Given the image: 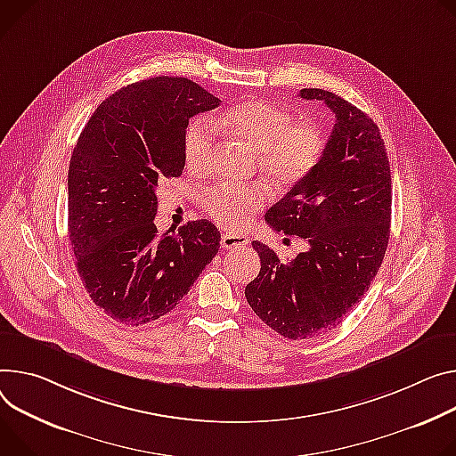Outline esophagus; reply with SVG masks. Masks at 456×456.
I'll return each instance as SVG.
<instances>
[{"label":"esophagus","instance_id":"1","mask_svg":"<svg viewBox=\"0 0 456 456\" xmlns=\"http://www.w3.org/2000/svg\"><path fill=\"white\" fill-rule=\"evenodd\" d=\"M220 243H222L224 249L232 251V249H241V247H245L247 243H249V238L241 236V234H231V232H227V234L222 236V241H220Z\"/></svg>","mask_w":456,"mask_h":456}]
</instances>
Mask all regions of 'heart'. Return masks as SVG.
<instances>
[{
    "label": "heart",
    "mask_w": 456,
    "mask_h": 456,
    "mask_svg": "<svg viewBox=\"0 0 456 456\" xmlns=\"http://www.w3.org/2000/svg\"><path fill=\"white\" fill-rule=\"evenodd\" d=\"M216 127L256 151L260 169L280 187H293L318 165L325 136L311 121L295 123L291 112L267 100H245L224 109L213 121L196 118L189 123L183 143L191 173H203L216 142ZM267 201L264 187L215 185L201 196L205 215L225 229H241L249 215Z\"/></svg>",
    "instance_id": "heart-1"
}]
</instances>
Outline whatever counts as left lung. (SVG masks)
<instances>
[{
    "mask_svg": "<svg viewBox=\"0 0 456 456\" xmlns=\"http://www.w3.org/2000/svg\"><path fill=\"white\" fill-rule=\"evenodd\" d=\"M304 100L335 112V129L316 167L265 213L274 231L297 234L309 251L280 260L253 241L260 274L245 287L253 311L291 340L335 329L377 276L389 241L391 167L377 123L353 103L322 89Z\"/></svg>",
    "mask_w": 456,
    "mask_h": 456,
    "instance_id": "left-lung-1",
    "label": "left lung"
}]
</instances>
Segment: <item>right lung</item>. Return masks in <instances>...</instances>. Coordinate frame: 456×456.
Here are the masks:
<instances>
[{
	"mask_svg": "<svg viewBox=\"0 0 456 456\" xmlns=\"http://www.w3.org/2000/svg\"><path fill=\"white\" fill-rule=\"evenodd\" d=\"M220 100L187 77L142 79L109 96L69 165V240L91 300L142 325L173 311L216 256L220 231L196 220L158 234L156 187L183 171L189 118Z\"/></svg>",
	"mask_w": 456,
	"mask_h": 456,
	"instance_id": "add662e5",
	"label": "right lung"
}]
</instances>
